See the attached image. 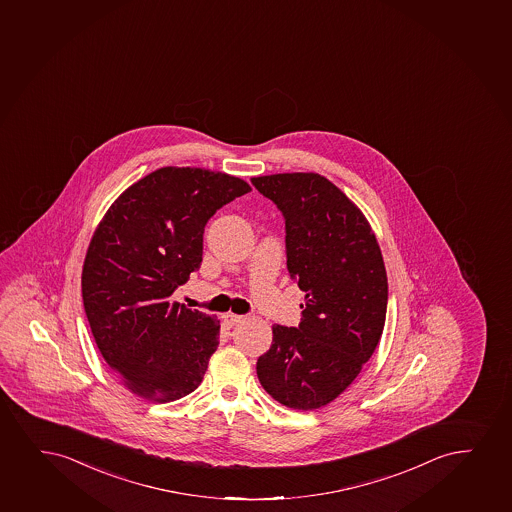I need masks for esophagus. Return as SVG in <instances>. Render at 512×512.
Returning <instances> with one entry per match:
<instances>
[{
	"label": "esophagus",
	"instance_id": "obj_1",
	"mask_svg": "<svg viewBox=\"0 0 512 512\" xmlns=\"http://www.w3.org/2000/svg\"><path fill=\"white\" fill-rule=\"evenodd\" d=\"M221 318H223V322H225V324L232 327V325L239 324L240 320L244 317H242V315H235V313H225Z\"/></svg>",
	"mask_w": 512,
	"mask_h": 512
}]
</instances>
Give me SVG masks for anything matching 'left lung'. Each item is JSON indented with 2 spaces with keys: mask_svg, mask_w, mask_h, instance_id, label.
<instances>
[{
  "mask_svg": "<svg viewBox=\"0 0 512 512\" xmlns=\"http://www.w3.org/2000/svg\"><path fill=\"white\" fill-rule=\"evenodd\" d=\"M285 220L287 270L305 292L298 327L273 325L256 363L261 386L294 410L334 402L376 351L386 322L388 277L369 221L318 173L251 178Z\"/></svg>",
  "mask_w": 512,
  "mask_h": 512,
  "instance_id": "left-lung-1",
  "label": "left lung"
}]
</instances>
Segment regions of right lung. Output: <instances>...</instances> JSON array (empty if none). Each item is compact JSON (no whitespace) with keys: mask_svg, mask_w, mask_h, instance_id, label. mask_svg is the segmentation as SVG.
I'll use <instances>...</instances> for the list:
<instances>
[{"mask_svg":"<svg viewBox=\"0 0 512 512\" xmlns=\"http://www.w3.org/2000/svg\"><path fill=\"white\" fill-rule=\"evenodd\" d=\"M247 192L237 176L168 166L126 188L98 223L81 275L86 317L105 362L135 395L173 402L201 384L220 320L171 294L201 268L207 220Z\"/></svg>","mask_w":512,"mask_h":512,"instance_id":"right-lung-1","label":"right lung"}]
</instances>
